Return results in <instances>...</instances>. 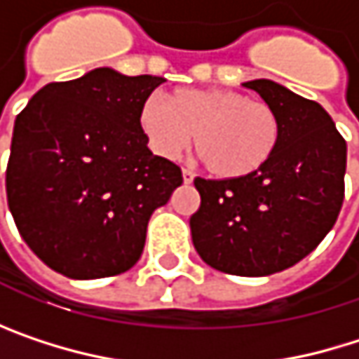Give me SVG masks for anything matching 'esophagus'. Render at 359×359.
I'll return each instance as SVG.
<instances>
[{"mask_svg": "<svg viewBox=\"0 0 359 359\" xmlns=\"http://www.w3.org/2000/svg\"><path fill=\"white\" fill-rule=\"evenodd\" d=\"M195 179V175L189 170V168H182V180H184V184H189V182H193Z\"/></svg>", "mask_w": 359, "mask_h": 359, "instance_id": "esophagus-1", "label": "esophagus"}]
</instances>
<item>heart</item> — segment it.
<instances>
[{"label": "heart", "mask_w": 359, "mask_h": 359, "mask_svg": "<svg viewBox=\"0 0 359 359\" xmlns=\"http://www.w3.org/2000/svg\"><path fill=\"white\" fill-rule=\"evenodd\" d=\"M139 126L151 151L166 160H177L195 137L197 156L218 179L259 172L283 141L278 111L231 89H179L170 102L149 95Z\"/></svg>", "instance_id": "heart-1"}]
</instances>
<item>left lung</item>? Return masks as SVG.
<instances>
[{"label": "left lung", "instance_id": "obj_1", "mask_svg": "<svg viewBox=\"0 0 359 359\" xmlns=\"http://www.w3.org/2000/svg\"><path fill=\"white\" fill-rule=\"evenodd\" d=\"M248 89L278 111L283 141L245 179H197L191 237L201 259L226 274L266 276L295 266L334 226L345 197L347 143L326 109L257 79Z\"/></svg>", "mask_w": 359, "mask_h": 359}]
</instances>
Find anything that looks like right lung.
<instances>
[{
    "label": "right lung",
    "instance_id": "1",
    "mask_svg": "<svg viewBox=\"0 0 359 359\" xmlns=\"http://www.w3.org/2000/svg\"><path fill=\"white\" fill-rule=\"evenodd\" d=\"M166 79L95 68L49 83L16 116L8 205L35 255L68 278L130 270L147 222L182 184L180 168L147 147L141 104Z\"/></svg>",
    "mask_w": 359,
    "mask_h": 359
}]
</instances>
